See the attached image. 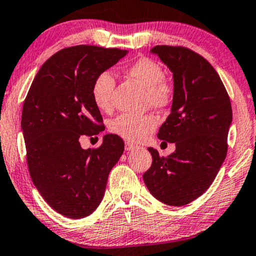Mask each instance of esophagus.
I'll return each mask as SVG.
<instances>
[{
  "label": "esophagus",
  "instance_id": "esophagus-1",
  "mask_svg": "<svg viewBox=\"0 0 256 256\" xmlns=\"http://www.w3.org/2000/svg\"><path fill=\"white\" fill-rule=\"evenodd\" d=\"M134 149H136V146L134 144H132V143H129V142L126 143V150H127V152H132V150H134Z\"/></svg>",
  "mask_w": 256,
  "mask_h": 256
}]
</instances>
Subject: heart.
<instances>
[{
    "label": "heart",
    "instance_id": "b5f03b06",
    "mask_svg": "<svg viewBox=\"0 0 256 256\" xmlns=\"http://www.w3.org/2000/svg\"><path fill=\"white\" fill-rule=\"evenodd\" d=\"M127 74L146 90L150 106L164 108L169 106L174 98V87L164 78V71L158 62L149 58H140L126 70ZM115 82L110 72H102L94 79L92 99L101 110L110 107V99ZM157 122L152 115L136 116L130 114L118 115L110 124V130L128 142H141L156 129Z\"/></svg>",
    "mask_w": 256,
    "mask_h": 256
}]
</instances>
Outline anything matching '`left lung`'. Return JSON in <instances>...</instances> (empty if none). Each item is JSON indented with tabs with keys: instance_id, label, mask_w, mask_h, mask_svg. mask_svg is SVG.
<instances>
[{
	"instance_id": "1",
	"label": "left lung",
	"mask_w": 256,
	"mask_h": 256,
	"mask_svg": "<svg viewBox=\"0 0 256 256\" xmlns=\"http://www.w3.org/2000/svg\"><path fill=\"white\" fill-rule=\"evenodd\" d=\"M150 52L172 72L171 113L157 138L174 143L176 150L160 157L148 148L152 164L143 180L160 202L183 206L208 190L226 158L232 106L219 74L200 54L170 45H157Z\"/></svg>"
}]
</instances>
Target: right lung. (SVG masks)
Returning a JSON list of instances; mask_svg holds the SVG:
<instances>
[{"label": "right lung", "instance_id": "obj_1", "mask_svg": "<svg viewBox=\"0 0 256 256\" xmlns=\"http://www.w3.org/2000/svg\"><path fill=\"white\" fill-rule=\"evenodd\" d=\"M127 54L94 45L62 48L40 68L24 100L20 127L31 180L44 200L68 218L94 212L124 154L118 135H104L96 149H82L79 138L104 129L92 99L93 82Z\"/></svg>", "mask_w": 256, "mask_h": 256}]
</instances>
